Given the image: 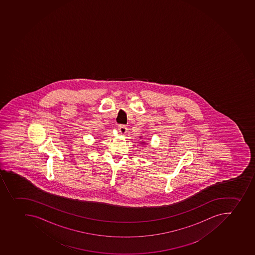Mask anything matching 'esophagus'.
<instances>
[{
	"label": "esophagus",
	"instance_id": "1",
	"mask_svg": "<svg viewBox=\"0 0 255 255\" xmlns=\"http://www.w3.org/2000/svg\"><path fill=\"white\" fill-rule=\"evenodd\" d=\"M127 130H128L127 127L124 126V125H120V126H119V131H120V133L123 134V135L126 133Z\"/></svg>",
	"mask_w": 255,
	"mask_h": 255
}]
</instances>
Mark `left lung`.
I'll use <instances>...</instances> for the list:
<instances>
[{"label":"left lung","mask_w":255,"mask_h":255,"mask_svg":"<svg viewBox=\"0 0 255 255\" xmlns=\"http://www.w3.org/2000/svg\"><path fill=\"white\" fill-rule=\"evenodd\" d=\"M141 137H142V136H139L140 139H141ZM140 144H142V145H145V141H140Z\"/></svg>","instance_id":"8db88e82"}]
</instances>
